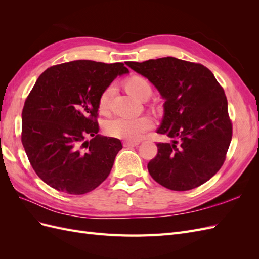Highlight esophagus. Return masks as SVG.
Instances as JSON below:
<instances>
[{"instance_id":"1","label":"esophagus","mask_w":259,"mask_h":259,"mask_svg":"<svg viewBox=\"0 0 259 259\" xmlns=\"http://www.w3.org/2000/svg\"><path fill=\"white\" fill-rule=\"evenodd\" d=\"M139 143L138 142H124V147H136Z\"/></svg>"}]
</instances>
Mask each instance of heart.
<instances>
[{
	"label": "heart",
	"mask_w": 259,
	"mask_h": 259,
	"mask_svg": "<svg viewBox=\"0 0 259 259\" xmlns=\"http://www.w3.org/2000/svg\"><path fill=\"white\" fill-rule=\"evenodd\" d=\"M125 88L131 95L140 100H144L151 95L150 84L142 76L134 75L130 77L125 83ZM113 92L114 86L110 84L100 94L98 99V109L101 113H107L109 111ZM152 127L153 121L150 116H119L106 123L105 132L107 135L114 138L128 140V142H137V140L142 139L145 133L150 131Z\"/></svg>",
	"instance_id": "1"
}]
</instances>
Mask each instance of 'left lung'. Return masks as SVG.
<instances>
[{
	"label": "left lung",
	"instance_id": "1",
	"mask_svg": "<svg viewBox=\"0 0 259 259\" xmlns=\"http://www.w3.org/2000/svg\"><path fill=\"white\" fill-rule=\"evenodd\" d=\"M150 81L165 100L159 134L173 143H158L148 163L151 177L175 191L197 188L221 169L232 137L228 101L209 69L175 57L126 61Z\"/></svg>",
	"mask_w": 259,
	"mask_h": 259
}]
</instances>
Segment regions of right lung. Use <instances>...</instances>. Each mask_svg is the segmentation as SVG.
Instances as JSON below:
<instances>
[{"mask_svg":"<svg viewBox=\"0 0 259 259\" xmlns=\"http://www.w3.org/2000/svg\"><path fill=\"white\" fill-rule=\"evenodd\" d=\"M122 62L74 60L38 76L22 109L21 143L31 166L45 184L69 194H84L109 176L120 139L98 134V99ZM91 137V141L85 138Z\"/></svg>","mask_w":259,"mask_h":259,"instance_id":"obj_1","label":"right lung"}]
</instances>
